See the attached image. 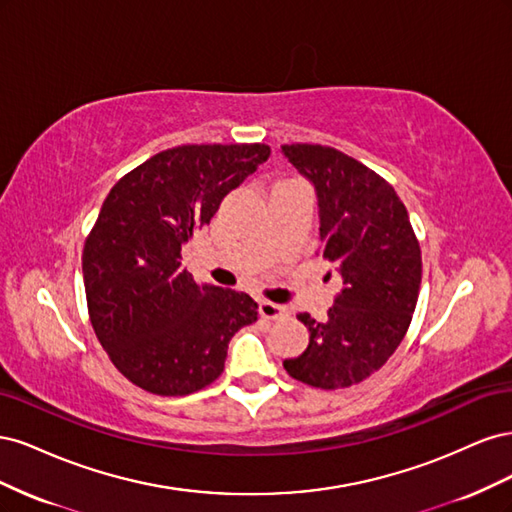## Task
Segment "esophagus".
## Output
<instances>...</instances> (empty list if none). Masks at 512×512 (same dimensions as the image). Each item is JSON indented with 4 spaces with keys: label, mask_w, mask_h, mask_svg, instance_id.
Instances as JSON below:
<instances>
[{
    "label": "esophagus",
    "mask_w": 512,
    "mask_h": 512,
    "mask_svg": "<svg viewBox=\"0 0 512 512\" xmlns=\"http://www.w3.org/2000/svg\"><path fill=\"white\" fill-rule=\"evenodd\" d=\"M258 314L267 320H284L288 318V309L284 305H277L271 301H260L258 303Z\"/></svg>",
    "instance_id": "34e87169"
}]
</instances>
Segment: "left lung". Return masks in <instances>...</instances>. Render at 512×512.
Segmentation results:
<instances>
[{
  "mask_svg": "<svg viewBox=\"0 0 512 512\" xmlns=\"http://www.w3.org/2000/svg\"><path fill=\"white\" fill-rule=\"evenodd\" d=\"M282 153L314 183L322 258L344 282L327 320L297 316L309 344L284 369L316 389H346L378 371L404 339L421 288V245L393 185L359 160L309 143L282 145Z\"/></svg>",
  "mask_w": 512,
  "mask_h": 512,
  "instance_id": "1",
  "label": "left lung"
}]
</instances>
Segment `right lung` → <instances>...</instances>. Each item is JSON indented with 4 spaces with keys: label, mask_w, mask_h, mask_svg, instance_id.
Segmentation results:
<instances>
[{
    "label": "right lung",
    "mask_w": 512,
    "mask_h": 512,
    "mask_svg": "<svg viewBox=\"0 0 512 512\" xmlns=\"http://www.w3.org/2000/svg\"><path fill=\"white\" fill-rule=\"evenodd\" d=\"M269 153L265 143L181 145L108 192L83 247L87 309L108 359L143 391L205 389L224 371L230 337L256 322L250 294L198 286L181 247Z\"/></svg>",
    "instance_id": "1"
}]
</instances>
